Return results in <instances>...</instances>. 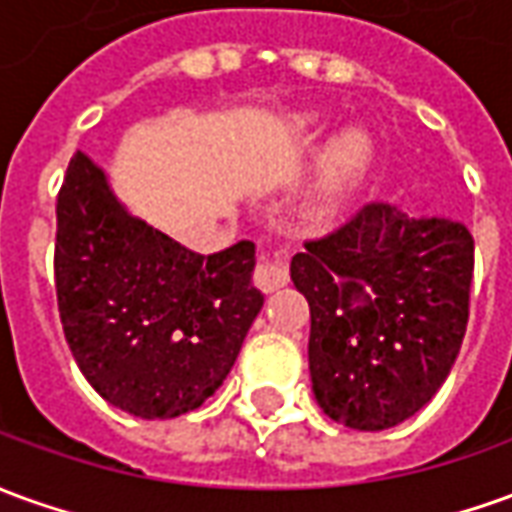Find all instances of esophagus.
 Segmentation results:
<instances>
[{
    "label": "esophagus",
    "mask_w": 512,
    "mask_h": 512,
    "mask_svg": "<svg viewBox=\"0 0 512 512\" xmlns=\"http://www.w3.org/2000/svg\"><path fill=\"white\" fill-rule=\"evenodd\" d=\"M291 274H288V257L282 252H271V255H260V263L255 268V285L263 293H271L288 285Z\"/></svg>",
    "instance_id": "1"
}]
</instances>
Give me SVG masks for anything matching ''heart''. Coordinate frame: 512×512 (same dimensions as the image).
Segmentation results:
<instances>
[{
	"label": "heart",
	"mask_w": 512,
	"mask_h": 512,
	"mask_svg": "<svg viewBox=\"0 0 512 512\" xmlns=\"http://www.w3.org/2000/svg\"><path fill=\"white\" fill-rule=\"evenodd\" d=\"M299 127H316L318 116L305 113L296 119ZM371 160V144L363 132H343L327 149V157L321 163V177L316 185V210H332L352 185H355L368 169Z\"/></svg>",
	"instance_id": "b5f03b06"
}]
</instances>
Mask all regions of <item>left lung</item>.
Returning a JSON list of instances; mask_svg holds the SVG:
<instances>
[{"instance_id": "left-lung-1", "label": "left lung", "mask_w": 512, "mask_h": 512, "mask_svg": "<svg viewBox=\"0 0 512 512\" xmlns=\"http://www.w3.org/2000/svg\"><path fill=\"white\" fill-rule=\"evenodd\" d=\"M474 238L460 221L360 207L305 241L291 280L310 305V380L321 410L352 430L416 416L455 366L468 324Z\"/></svg>"}]
</instances>
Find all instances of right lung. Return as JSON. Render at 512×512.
Instances as JSON below:
<instances>
[{
	"mask_svg": "<svg viewBox=\"0 0 512 512\" xmlns=\"http://www.w3.org/2000/svg\"><path fill=\"white\" fill-rule=\"evenodd\" d=\"M252 268V241L196 255L130 216L91 157H71L57 194V310L110 405L174 418L213 396L263 307Z\"/></svg>",
	"mask_w": 512,
	"mask_h": 512,
	"instance_id": "right-lung-1",
	"label": "right lung"
}]
</instances>
